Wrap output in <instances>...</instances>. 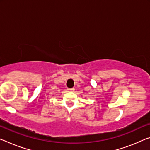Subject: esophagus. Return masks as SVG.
Returning a JSON list of instances; mask_svg holds the SVG:
<instances>
[{"label":"esophagus","mask_w":150,"mask_h":150,"mask_svg":"<svg viewBox=\"0 0 150 150\" xmlns=\"http://www.w3.org/2000/svg\"><path fill=\"white\" fill-rule=\"evenodd\" d=\"M67 90H68V91H74L75 89L74 88H71V89H67Z\"/></svg>","instance_id":"34e87169"}]
</instances>
